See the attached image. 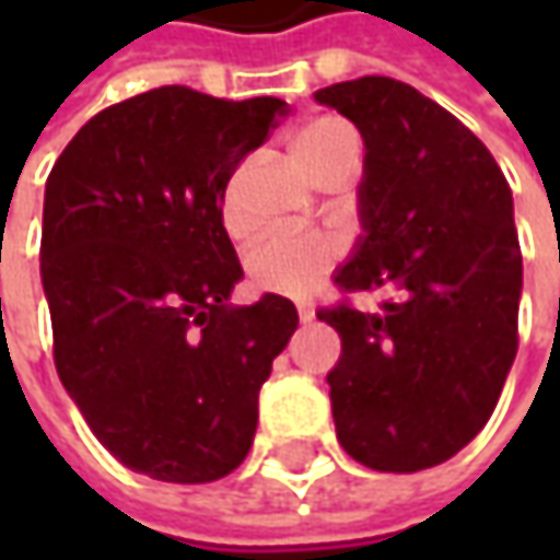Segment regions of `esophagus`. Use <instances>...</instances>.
I'll return each instance as SVG.
<instances>
[{
  "label": "esophagus",
  "mask_w": 560,
  "mask_h": 560,
  "mask_svg": "<svg viewBox=\"0 0 560 560\" xmlns=\"http://www.w3.org/2000/svg\"><path fill=\"white\" fill-rule=\"evenodd\" d=\"M299 320H302V324L314 320V305H312V302H299Z\"/></svg>",
  "instance_id": "obj_1"
}]
</instances>
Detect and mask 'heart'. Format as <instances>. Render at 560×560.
Instances as JSON below:
<instances>
[{
  "label": "heart",
  "mask_w": 560,
  "mask_h": 560,
  "mask_svg": "<svg viewBox=\"0 0 560 560\" xmlns=\"http://www.w3.org/2000/svg\"><path fill=\"white\" fill-rule=\"evenodd\" d=\"M292 155L312 174L314 184L327 186L355 177L361 164V137L346 118L314 115L292 133ZM221 218L230 233H246L248 211L243 205L240 174L230 177L221 199ZM339 258V243L320 233H268L246 252V277L255 292L305 295Z\"/></svg>",
  "instance_id": "b5f03b06"
}]
</instances>
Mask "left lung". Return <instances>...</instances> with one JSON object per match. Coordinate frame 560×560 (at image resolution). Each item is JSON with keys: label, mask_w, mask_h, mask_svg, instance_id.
I'll return each mask as SVG.
<instances>
[{"label": "left lung", "mask_w": 560, "mask_h": 560, "mask_svg": "<svg viewBox=\"0 0 560 560\" xmlns=\"http://www.w3.org/2000/svg\"><path fill=\"white\" fill-rule=\"evenodd\" d=\"M314 98L364 140V236L336 287L398 292L380 314L317 312L342 339L327 374L336 436L371 470L415 474L483 430L517 355L511 186L462 120L401 80L358 77Z\"/></svg>", "instance_id": "obj_1"}]
</instances>
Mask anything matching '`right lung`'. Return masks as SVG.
<instances>
[{
	"label": "right lung",
	"mask_w": 560,
	"mask_h": 560,
	"mask_svg": "<svg viewBox=\"0 0 560 560\" xmlns=\"http://www.w3.org/2000/svg\"><path fill=\"white\" fill-rule=\"evenodd\" d=\"M287 115L159 86L90 118L46 180L39 273L58 376L96 440L164 483L236 470L258 389L299 327L283 295L230 305L224 186Z\"/></svg>",
	"instance_id": "obj_1"
}]
</instances>
